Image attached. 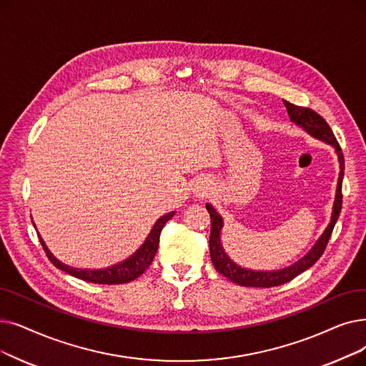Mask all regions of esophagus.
Listing matches in <instances>:
<instances>
[{"instance_id": "esophagus-1", "label": "esophagus", "mask_w": 366, "mask_h": 366, "mask_svg": "<svg viewBox=\"0 0 366 366\" xmlns=\"http://www.w3.org/2000/svg\"><path fill=\"white\" fill-rule=\"evenodd\" d=\"M208 189H209V184H208V181H206V179H202V181H199V182L196 184L194 192H196V194H197V196H206V194H208Z\"/></svg>"}]
</instances>
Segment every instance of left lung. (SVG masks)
I'll return each mask as SVG.
<instances>
[{"instance_id": "obj_1", "label": "left lung", "mask_w": 366, "mask_h": 366, "mask_svg": "<svg viewBox=\"0 0 366 366\" xmlns=\"http://www.w3.org/2000/svg\"><path fill=\"white\" fill-rule=\"evenodd\" d=\"M284 106L287 107L289 117L293 122L300 125L302 129L308 132L311 136L325 140L326 144L332 145L335 148L338 154V160H340V179H338V187H337V197L335 203H333V212L332 218L327 229L322 234V237L317 244L312 247V249L307 254L304 259H300L296 262L293 266H289L285 269H281V271H274V272H263V271H249V269H244L241 266H237L233 263L227 254L222 249L221 245V227H222V219L219 214L212 208L209 203H206V209H208L211 215V236H209V252H211V260L215 266L217 271L222 275L229 278L230 281L244 285V287H275V285H281L292 281L296 278L299 274L307 271L308 267H311L317 260H319L323 252L327 247V242L332 236L333 227H335V222L340 217L341 208H342V177H344V155L341 151V147L338 144V140L335 134L332 133L329 124L326 119L315 112V110L304 106H296L289 102L284 100Z\"/></svg>"}]
</instances>
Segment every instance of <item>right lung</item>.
I'll return each mask as SVG.
<instances>
[{"instance_id": "1", "label": "right lung", "mask_w": 366, "mask_h": 366, "mask_svg": "<svg viewBox=\"0 0 366 366\" xmlns=\"http://www.w3.org/2000/svg\"><path fill=\"white\" fill-rule=\"evenodd\" d=\"M174 212H170L164 217H162L160 219H158L155 224H154V229L151 230L148 239L145 241V244L142 245L137 252H134L132 257L127 259L125 262L122 263H118L112 267H106V269H94V271H91V269H76V267H70L64 263H61L58 259H55L52 256V252L47 249V247L44 245L43 239L39 234V239L41 242V247L46 252L47 259H49L52 262V264L58 269H61V271H64L79 280H84V281H88V282H95V284H124V282H130L136 278H139L142 274H144L147 269L149 267V264L152 263L154 257H155V252L158 249V242H160V234H162V230L164 227L166 222L173 217Z\"/></svg>"}]
</instances>
